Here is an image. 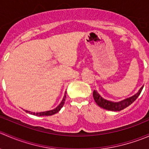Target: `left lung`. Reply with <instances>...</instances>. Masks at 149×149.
<instances>
[{"instance_id":"8db88e82","label":"left lung","mask_w":149,"mask_h":149,"mask_svg":"<svg viewBox=\"0 0 149 149\" xmlns=\"http://www.w3.org/2000/svg\"><path fill=\"white\" fill-rule=\"evenodd\" d=\"M143 88V86H141V88L139 90V91L133 96L128 97L127 99H125L123 100H121L120 102H115L109 101V100L104 99L96 90H94V91H93V97H94V100L95 102L100 107L107 109V110L120 111L122 109H124L125 108L128 107L129 105L131 104L134 101H136V99L139 97L140 94H141Z\"/></svg>"}]
</instances>
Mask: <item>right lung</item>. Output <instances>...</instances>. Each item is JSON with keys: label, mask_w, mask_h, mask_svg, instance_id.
<instances>
[{"label": "right lung", "mask_w": 149, "mask_h": 149, "mask_svg": "<svg viewBox=\"0 0 149 149\" xmlns=\"http://www.w3.org/2000/svg\"><path fill=\"white\" fill-rule=\"evenodd\" d=\"M65 98H66V91L65 92V95H64L62 101H61V102L60 103V104L58 105L57 107H55V109H52V110H48V111H45V112H36V113L35 112H30V111H28V110H25V112H27V113L31 114V115H37V116H49V115H54V114L59 112V111L61 109V108L63 107L64 103H65Z\"/></svg>", "instance_id": "add662e5"}]
</instances>
